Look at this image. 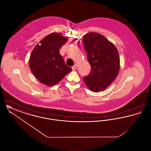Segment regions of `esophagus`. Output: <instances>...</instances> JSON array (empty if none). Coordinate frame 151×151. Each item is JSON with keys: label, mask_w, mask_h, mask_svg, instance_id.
<instances>
[{"label": "esophagus", "mask_w": 151, "mask_h": 151, "mask_svg": "<svg viewBox=\"0 0 151 151\" xmlns=\"http://www.w3.org/2000/svg\"><path fill=\"white\" fill-rule=\"evenodd\" d=\"M77 67H78V65H75L73 66H72V69L73 70H75L76 69H77Z\"/></svg>", "instance_id": "obj_1"}]
</instances>
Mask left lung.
<instances>
[{"instance_id":"8db88e82","label":"left lung","mask_w":151,"mask_h":151,"mask_svg":"<svg viewBox=\"0 0 151 151\" xmlns=\"http://www.w3.org/2000/svg\"><path fill=\"white\" fill-rule=\"evenodd\" d=\"M83 43L91 72L84 77L88 88L94 92L105 90L115 80L119 71V53L113 43L97 33L83 36Z\"/></svg>"}]
</instances>
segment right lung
Instances as JSON below:
<instances>
[{
    "label": "right lung",
    "mask_w": 151,
    "mask_h": 151,
    "mask_svg": "<svg viewBox=\"0 0 151 151\" xmlns=\"http://www.w3.org/2000/svg\"><path fill=\"white\" fill-rule=\"evenodd\" d=\"M67 41V38L60 34L52 33L43 38L32 51L29 67L41 83L54 86L72 71L59 53V49Z\"/></svg>",
    "instance_id": "obj_1"
}]
</instances>
